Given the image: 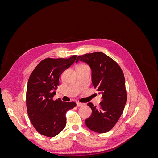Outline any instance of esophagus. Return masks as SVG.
<instances>
[{"label": "esophagus", "mask_w": 158, "mask_h": 158, "mask_svg": "<svg viewBox=\"0 0 158 158\" xmlns=\"http://www.w3.org/2000/svg\"><path fill=\"white\" fill-rule=\"evenodd\" d=\"M76 105H77L78 107H82V106H84V103H79V102L76 103Z\"/></svg>", "instance_id": "34e87169"}]
</instances>
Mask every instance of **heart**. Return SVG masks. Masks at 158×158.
Wrapping results in <instances>:
<instances>
[{
	"mask_svg": "<svg viewBox=\"0 0 158 158\" xmlns=\"http://www.w3.org/2000/svg\"><path fill=\"white\" fill-rule=\"evenodd\" d=\"M86 66V65H85V64H78L77 66H76V68H78V67H82V66Z\"/></svg>",
	"mask_w": 158,
	"mask_h": 158,
	"instance_id": "heart-1",
	"label": "heart"
}]
</instances>
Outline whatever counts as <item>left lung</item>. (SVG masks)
<instances>
[{
    "label": "left lung",
    "mask_w": 158,
    "mask_h": 158,
    "mask_svg": "<svg viewBox=\"0 0 158 158\" xmlns=\"http://www.w3.org/2000/svg\"><path fill=\"white\" fill-rule=\"evenodd\" d=\"M78 60L90 66L94 87L102 94L99 108L94 106L92 103H88L92 113L85 120V125L92 131L106 133L115 125L127 102L123 70L115 61L102 52L80 55L76 60V63Z\"/></svg>",
    "instance_id": "8db88e82"
}]
</instances>
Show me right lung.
<instances>
[{
    "label": "right lung",
    "instance_id": "obj_1",
    "mask_svg": "<svg viewBox=\"0 0 158 158\" xmlns=\"http://www.w3.org/2000/svg\"><path fill=\"white\" fill-rule=\"evenodd\" d=\"M77 55L69 59L47 58L37 65L28 80L26 107L30 120L41 135L54 137L66 126V113L76 107L74 102L52 99L59 77L73 64Z\"/></svg>",
    "mask_w": 158,
    "mask_h": 158
}]
</instances>
